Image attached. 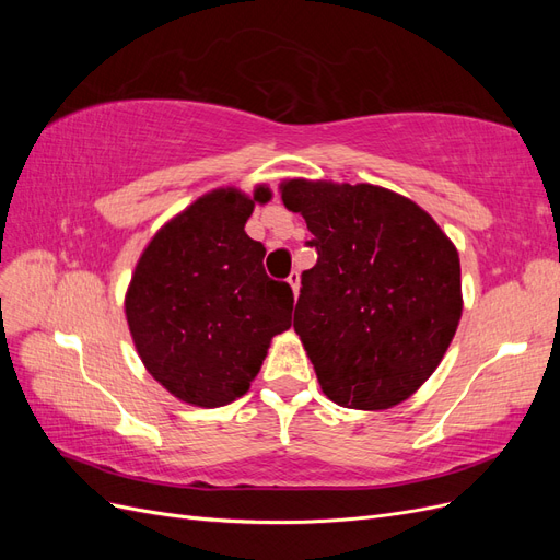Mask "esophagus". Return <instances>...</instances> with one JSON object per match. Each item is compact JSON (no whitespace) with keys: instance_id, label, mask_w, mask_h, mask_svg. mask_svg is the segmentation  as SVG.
I'll return each instance as SVG.
<instances>
[{"instance_id":"1","label":"esophagus","mask_w":560,"mask_h":560,"mask_svg":"<svg viewBox=\"0 0 560 560\" xmlns=\"http://www.w3.org/2000/svg\"><path fill=\"white\" fill-rule=\"evenodd\" d=\"M287 282H290L292 284V290H294V296L299 294V287H301V273H299V270H292V273H290V278H287Z\"/></svg>"}]
</instances>
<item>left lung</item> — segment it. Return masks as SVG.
<instances>
[{
    "label": "left lung",
    "instance_id": "1",
    "mask_svg": "<svg viewBox=\"0 0 560 560\" xmlns=\"http://www.w3.org/2000/svg\"><path fill=\"white\" fill-rule=\"evenodd\" d=\"M317 264L301 273L294 331L331 401L376 411L425 383L463 313L453 243L409 198L371 184L292 179Z\"/></svg>",
    "mask_w": 560,
    "mask_h": 560
}]
</instances>
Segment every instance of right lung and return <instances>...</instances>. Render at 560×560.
I'll list each match as a JSON object with an SVG mask.
<instances>
[{"label":"right lung","mask_w":560,"mask_h":560,"mask_svg":"<svg viewBox=\"0 0 560 560\" xmlns=\"http://www.w3.org/2000/svg\"><path fill=\"white\" fill-rule=\"evenodd\" d=\"M254 200L235 189L198 198L154 235L126 296L149 374L206 409L243 397L270 338L292 325V287L266 276V249L245 233Z\"/></svg>","instance_id":"right-lung-1"}]
</instances>
